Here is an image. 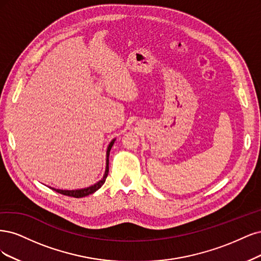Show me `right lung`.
<instances>
[{
    "label": "right lung",
    "mask_w": 261,
    "mask_h": 261,
    "mask_svg": "<svg viewBox=\"0 0 261 261\" xmlns=\"http://www.w3.org/2000/svg\"><path fill=\"white\" fill-rule=\"evenodd\" d=\"M114 142H115V140H113L111 143H109V145H108V147H107V154H106V157H107V159H106V170H105V174H104V176H103V179L100 180L99 182H97L96 184H94V186H92V187H90V188L82 189V190L67 191V190H56V189H52V188H51V189L54 190V191H56L57 193H61V194H63V195L70 196V197H75V198L85 197V196H87V195L92 194V193H94L95 191H97V190L105 183V180H106V178H107L108 169H109V167H108L109 159H108V157H109V152H111V149H112V146H113V144H114Z\"/></svg>",
    "instance_id": "1"
}]
</instances>
